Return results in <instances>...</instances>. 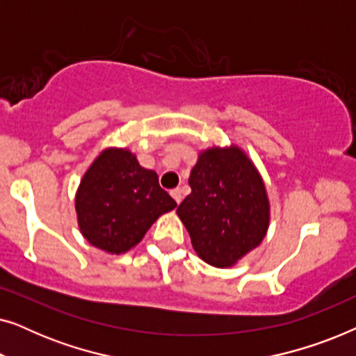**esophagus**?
Masks as SVG:
<instances>
[{
    "label": "esophagus",
    "mask_w": 356,
    "mask_h": 356,
    "mask_svg": "<svg viewBox=\"0 0 356 356\" xmlns=\"http://www.w3.org/2000/svg\"><path fill=\"white\" fill-rule=\"evenodd\" d=\"M170 194H172V197L175 199V202H177V204H179V202H181V199H183V196H181V191H179V189H173V191H172V193H170Z\"/></svg>",
    "instance_id": "34e87169"
}]
</instances>
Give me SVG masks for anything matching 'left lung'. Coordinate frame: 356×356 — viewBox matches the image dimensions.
Returning a JSON list of instances; mask_svg holds the SVG:
<instances>
[{"mask_svg": "<svg viewBox=\"0 0 356 356\" xmlns=\"http://www.w3.org/2000/svg\"><path fill=\"white\" fill-rule=\"evenodd\" d=\"M191 194L177 213L196 254L218 269L235 266L264 240L270 202L259 170L236 144L199 152Z\"/></svg>", "mask_w": 356, "mask_h": 356, "instance_id": "left-lung-1", "label": "left lung"}]
</instances>
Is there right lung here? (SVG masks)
I'll return each mask as SVG.
<instances>
[{
    "label": "right lung",
    "instance_id": "add662e5",
    "mask_svg": "<svg viewBox=\"0 0 356 356\" xmlns=\"http://www.w3.org/2000/svg\"><path fill=\"white\" fill-rule=\"evenodd\" d=\"M74 201L82 236L108 254L128 252L160 216L177 207L160 188L157 173L140 167L124 147H106L97 155Z\"/></svg>",
    "mask_w": 356,
    "mask_h": 356
}]
</instances>
